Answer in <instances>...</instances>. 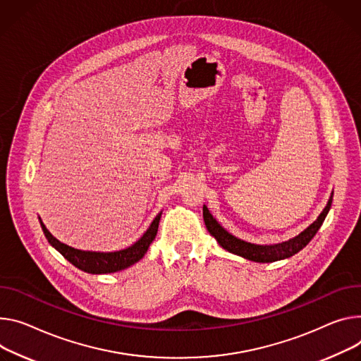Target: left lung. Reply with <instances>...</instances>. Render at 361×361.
Instances as JSON below:
<instances>
[{"label":"left lung","instance_id":"obj_1","mask_svg":"<svg viewBox=\"0 0 361 361\" xmlns=\"http://www.w3.org/2000/svg\"><path fill=\"white\" fill-rule=\"evenodd\" d=\"M333 194L334 192H331V197H330L329 203H326L325 209L321 212L318 219L312 224H310L304 232H301L298 236H295L286 242L276 243V245H255V243H249V242H245V240L233 236L232 233L224 231V228L217 223V220L210 214V212L206 206H203V217H204V223H206L209 233L219 242V245L223 249H226L231 253H235L238 256H242L245 259L253 260V262L268 264V262H276V260H282V259L293 256L295 253H298L301 249H304L311 242V239L317 235L321 224L324 223L326 214H329V212L331 209Z\"/></svg>","mask_w":361,"mask_h":361}]
</instances>
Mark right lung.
<instances>
[{
    "instance_id": "1",
    "label": "right lung",
    "mask_w": 361,
    "mask_h": 361,
    "mask_svg": "<svg viewBox=\"0 0 361 361\" xmlns=\"http://www.w3.org/2000/svg\"><path fill=\"white\" fill-rule=\"evenodd\" d=\"M159 219H161V213L157 214V217L152 220L151 226L148 227V231L142 235V238L138 242H135L133 246L122 250H116V252H89V250H79V249L71 247L68 245L59 242L47 231L42 220H40V224L49 243L66 257L72 265H75L76 268L87 274L101 275V274H112V272L126 269L129 267H133L134 264H137L138 260H141L147 253L149 245L157 236Z\"/></svg>"
}]
</instances>
